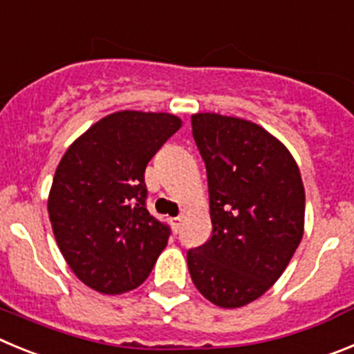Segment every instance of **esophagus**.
<instances>
[{
    "instance_id": "1",
    "label": "esophagus",
    "mask_w": 354,
    "mask_h": 354,
    "mask_svg": "<svg viewBox=\"0 0 354 354\" xmlns=\"http://www.w3.org/2000/svg\"><path fill=\"white\" fill-rule=\"evenodd\" d=\"M181 222H183V218H181V216H173V218H171V225H173V229L174 231H180V227H181Z\"/></svg>"
}]
</instances>
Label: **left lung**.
Listing matches in <instances>:
<instances>
[{
    "label": "left lung",
    "mask_w": 354,
    "mask_h": 354,
    "mask_svg": "<svg viewBox=\"0 0 354 354\" xmlns=\"http://www.w3.org/2000/svg\"><path fill=\"white\" fill-rule=\"evenodd\" d=\"M206 165L212 238L187 264L206 300L236 308L284 273L304 236L305 190L295 158L263 127L215 113L192 116Z\"/></svg>",
    "instance_id": "left-lung-1"
}]
</instances>
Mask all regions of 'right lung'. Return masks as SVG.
<instances>
[{"instance_id": "obj_1", "label": "right lung", "mask_w": 354, "mask_h": 354, "mask_svg": "<svg viewBox=\"0 0 354 354\" xmlns=\"http://www.w3.org/2000/svg\"><path fill=\"white\" fill-rule=\"evenodd\" d=\"M181 127L167 113L120 111L66 149L47 209L63 257L81 282L122 295L148 279L171 229L146 208L145 171Z\"/></svg>"}]
</instances>
